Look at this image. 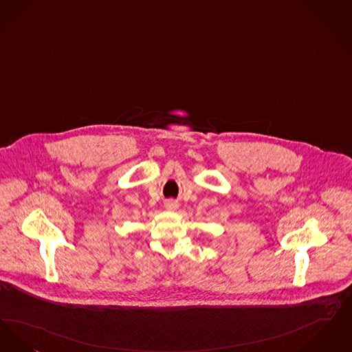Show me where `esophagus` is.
<instances>
[{
  "label": "esophagus",
  "instance_id": "1",
  "mask_svg": "<svg viewBox=\"0 0 352 352\" xmlns=\"http://www.w3.org/2000/svg\"><path fill=\"white\" fill-rule=\"evenodd\" d=\"M166 209L167 210H176L177 209V204L173 201V199H168V201H166Z\"/></svg>",
  "mask_w": 352,
  "mask_h": 352
}]
</instances>
